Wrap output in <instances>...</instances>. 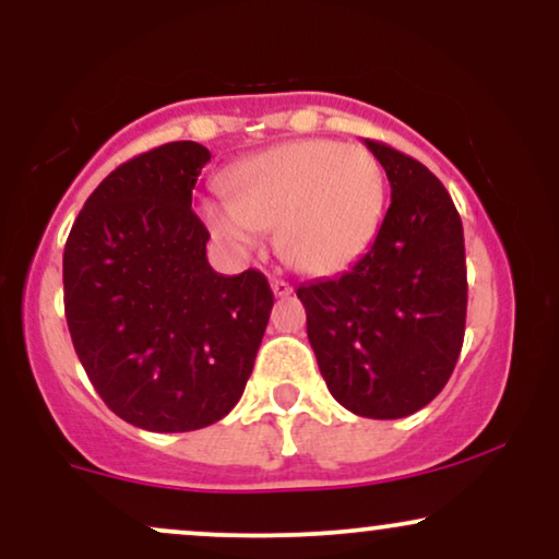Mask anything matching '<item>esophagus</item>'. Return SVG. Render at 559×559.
<instances>
[{
    "label": "esophagus",
    "mask_w": 559,
    "mask_h": 559,
    "mask_svg": "<svg viewBox=\"0 0 559 559\" xmlns=\"http://www.w3.org/2000/svg\"><path fill=\"white\" fill-rule=\"evenodd\" d=\"M271 288H273L275 297H288V294L294 292L292 284H286V281H281V278H271Z\"/></svg>",
    "instance_id": "obj_1"
}]
</instances>
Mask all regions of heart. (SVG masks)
Returning a JSON list of instances; mask_svg holds the SVG:
<instances>
[{"instance_id":"heart-1","label":"heart","mask_w":559,"mask_h":559,"mask_svg":"<svg viewBox=\"0 0 559 559\" xmlns=\"http://www.w3.org/2000/svg\"><path fill=\"white\" fill-rule=\"evenodd\" d=\"M204 199L202 221L226 247H258L278 226L275 247L310 275L349 267L376 239L386 207V173L368 146L299 139L241 159Z\"/></svg>"}]
</instances>
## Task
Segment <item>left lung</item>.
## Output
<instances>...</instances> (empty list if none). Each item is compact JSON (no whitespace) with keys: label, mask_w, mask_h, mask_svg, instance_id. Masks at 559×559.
<instances>
[{"label":"left lung","mask_w":559,"mask_h":559,"mask_svg":"<svg viewBox=\"0 0 559 559\" xmlns=\"http://www.w3.org/2000/svg\"><path fill=\"white\" fill-rule=\"evenodd\" d=\"M391 183L376 241L336 278L301 284L307 338L342 407L362 418L418 413L447 386L465 336L463 221L418 159L365 139Z\"/></svg>","instance_id":"left-lung-1"}]
</instances>
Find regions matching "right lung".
Listing matches in <instances>:
<instances>
[{
  "instance_id": "1",
  "label": "right lung",
  "mask_w": 559,
  "mask_h": 559,
  "mask_svg": "<svg viewBox=\"0 0 559 559\" xmlns=\"http://www.w3.org/2000/svg\"><path fill=\"white\" fill-rule=\"evenodd\" d=\"M207 146L170 141L115 168L62 254L75 355L118 418L181 433L226 418L252 376L273 292L260 271L221 275L191 189Z\"/></svg>"
}]
</instances>
